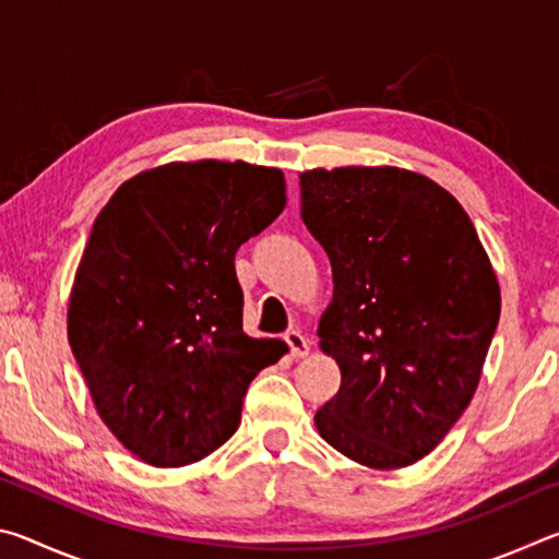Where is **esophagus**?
Listing matches in <instances>:
<instances>
[{
    "label": "esophagus",
    "mask_w": 559,
    "mask_h": 559,
    "mask_svg": "<svg viewBox=\"0 0 559 559\" xmlns=\"http://www.w3.org/2000/svg\"><path fill=\"white\" fill-rule=\"evenodd\" d=\"M286 343L290 347V355L293 357H306L310 353V343L308 337L300 333V330H288L286 333Z\"/></svg>",
    "instance_id": "34e87169"
}]
</instances>
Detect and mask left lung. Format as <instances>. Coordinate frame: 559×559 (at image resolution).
Segmentation results:
<instances>
[{
	"mask_svg": "<svg viewBox=\"0 0 559 559\" xmlns=\"http://www.w3.org/2000/svg\"><path fill=\"white\" fill-rule=\"evenodd\" d=\"M300 216L333 266L318 335L343 374L316 427L362 466H409L478 386L500 318L488 253L447 189L400 167L308 169Z\"/></svg>",
	"mask_w": 559,
	"mask_h": 559,
	"instance_id": "8db88e82",
	"label": "left lung"
}]
</instances>
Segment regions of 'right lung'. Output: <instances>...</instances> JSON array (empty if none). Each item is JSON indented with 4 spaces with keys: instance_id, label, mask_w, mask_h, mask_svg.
Wrapping results in <instances>:
<instances>
[{
    "instance_id": "1",
    "label": "right lung",
    "mask_w": 559,
    "mask_h": 559,
    "mask_svg": "<svg viewBox=\"0 0 559 559\" xmlns=\"http://www.w3.org/2000/svg\"><path fill=\"white\" fill-rule=\"evenodd\" d=\"M286 206L276 167L169 163L103 206L69 302L93 404L138 459L194 463L231 439L253 377L286 345L243 333L234 257Z\"/></svg>"
}]
</instances>
